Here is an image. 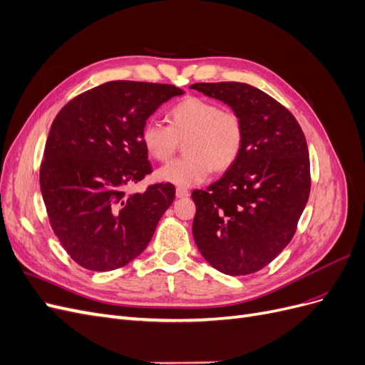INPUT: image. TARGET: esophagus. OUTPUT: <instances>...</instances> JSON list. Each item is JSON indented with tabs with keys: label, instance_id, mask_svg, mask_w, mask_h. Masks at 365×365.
Returning a JSON list of instances; mask_svg holds the SVG:
<instances>
[{
	"label": "esophagus",
	"instance_id": "1",
	"mask_svg": "<svg viewBox=\"0 0 365 365\" xmlns=\"http://www.w3.org/2000/svg\"><path fill=\"white\" fill-rule=\"evenodd\" d=\"M190 192L185 189V187H176V197H187Z\"/></svg>",
	"mask_w": 365,
	"mask_h": 365
}]
</instances>
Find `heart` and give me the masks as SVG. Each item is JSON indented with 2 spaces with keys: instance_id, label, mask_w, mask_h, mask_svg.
<instances>
[{
  "instance_id": "1",
  "label": "heart",
  "mask_w": 365,
  "mask_h": 365,
  "mask_svg": "<svg viewBox=\"0 0 365 365\" xmlns=\"http://www.w3.org/2000/svg\"><path fill=\"white\" fill-rule=\"evenodd\" d=\"M168 126L148 120L141 128V143L152 158L169 161L184 143L185 157L158 170V178L180 187L202 182L215 169L225 172L240 157L245 143V123L235 109L220 108L204 97L187 96L168 109Z\"/></svg>"
}]
</instances>
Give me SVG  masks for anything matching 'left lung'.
<instances>
[{"mask_svg": "<svg viewBox=\"0 0 365 365\" xmlns=\"http://www.w3.org/2000/svg\"><path fill=\"white\" fill-rule=\"evenodd\" d=\"M237 111L245 123L240 157L205 190H193V237L220 272L247 275L267 267L295 235L311 193L303 130L288 108L248 83H193Z\"/></svg>", "mask_w": 365, "mask_h": 365, "instance_id": "1", "label": "left lung"}]
</instances>
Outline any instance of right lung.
<instances>
[{
	"label": "right lung",
	"mask_w": 365,
	"mask_h": 365,
	"mask_svg": "<svg viewBox=\"0 0 365 365\" xmlns=\"http://www.w3.org/2000/svg\"><path fill=\"white\" fill-rule=\"evenodd\" d=\"M182 90L168 83L111 81L65 105L53 120L39 182L53 233L90 271L125 267L145 251L175 200L170 182L143 193L128 187L152 173L141 128Z\"/></svg>",
	"instance_id": "obj_1"
}]
</instances>
